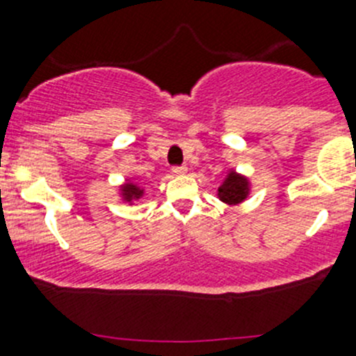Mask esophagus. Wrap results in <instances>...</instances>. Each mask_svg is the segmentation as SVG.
I'll return each mask as SVG.
<instances>
[{"label": "esophagus", "mask_w": 356, "mask_h": 356, "mask_svg": "<svg viewBox=\"0 0 356 356\" xmlns=\"http://www.w3.org/2000/svg\"><path fill=\"white\" fill-rule=\"evenodd\" d=\"M172 172H174L175 175H184L186 172H188V167H186V165H175V167L172 168Z\"/></svg>", "instance_id": "1"}]
</instances>
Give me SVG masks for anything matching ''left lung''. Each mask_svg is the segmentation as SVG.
<instances>
[{"instance_id": "8db88e82", "label": "left lung", "mask_w": 356, "mask_h": 356, "mask_svg": "<svg viewBox=\"0 0 356 356\" xmlns=\"http://www.w3.org/2000/svg\"><path fill=\"white\" fill-rule=\"evenodd\" d=\"M248 195V181L241 175H238L236 172H231L227 175V179L224 181V184L218 188V196L224 203L236 204L241 203Z\"/></svg>"}]
</instances>
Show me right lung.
<instances>
[{
  "instance_id": "obj_1",
  "label": "right lung",
  "mask_w": 356,
  "mask_h": 356,
  "mask_svg": "<svg viewBox=\"0 0 356 356\" xmlns=\"http://www.w3.org/2000/svg\"><path fill=\"white\" fill-rule=\"evenodd\" d=\"M141 195H143V191L138 188V186H134V184H125L124 186V196H125V200H127V201H131L132 198H139Z\"/></svg>"
}]
</instances>
